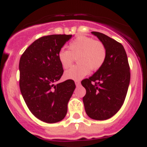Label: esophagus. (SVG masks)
I'll return each instance as SVG.
<instances>
[{"mask_svg":"<svg viewBox=\"0 0 147 147\" xmlns=\"http://www.w3.org/2000/svg\"><path fill=\"white\" fill-rule=\"evenodd\" d=\"M75 84L77 86H79L80 85V82H79V81H75Z\"/></svg>","mask_w":147,"mask_h":147,"instance_id":"1","label":"esophagus"}]
</instances>
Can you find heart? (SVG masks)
<instances>
[{"label":"heart","mask_w":147,"mask_h":147,"mask_svg":"<svg viewBox=\"0 0 147 147\" xmlns=\"http://www.w3.org/2000/svg\"><path fill=\"white\" fill-rule=\"evenodd\" d=\"M68 50L62 48L57 54L59 61L63 68L72 65L77 56L78 64L72 66L64 73L67 79L78 81L90 72V69L96 70L102 66L106 57V50L102 42L94 41L86 36H79L71 41Z\"/></svg>","instance_id":"obj_1"}]
</instances>
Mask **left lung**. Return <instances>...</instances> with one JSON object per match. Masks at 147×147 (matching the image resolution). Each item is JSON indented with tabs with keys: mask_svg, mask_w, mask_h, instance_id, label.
<instances>
[{
	"mask_svg": "<svg viewBox=\"0 0 147 147\" xmlns=\"http://www.w3.org/2000/svg\"><path fill=\"white\" fill-rule=\"evenodd\" d=\"M104 44L106 57L94 75L82 82L86 90L83 102L86 114L96 120L109 119L125 99L130 83V68L123 45L104 34L91 32Z\"/></svg>",
	"mask_w": 147,
	"mask_h": 147,
	"instance_id": "left-lung-1",
	"label": "left lung"
}]
</instances>
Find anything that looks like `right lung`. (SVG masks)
<instances>
[{"instance_id":"1","label":"right lung","mask_w":147,"mask_h":147,"mask_svg":"<svg viewBox=\"0 0 147 147\" xmlns=\"http://www.w3.org/2000/svg\"><path fill=\"white\" fill-rule=\"evenodd\" d=\"M72 35L52 34L39 38L20 59V90L28 109L47 123L61 121L75 89L73 80L57 84L63 73L57 54Z\"/></svg>"}]
</instances>
